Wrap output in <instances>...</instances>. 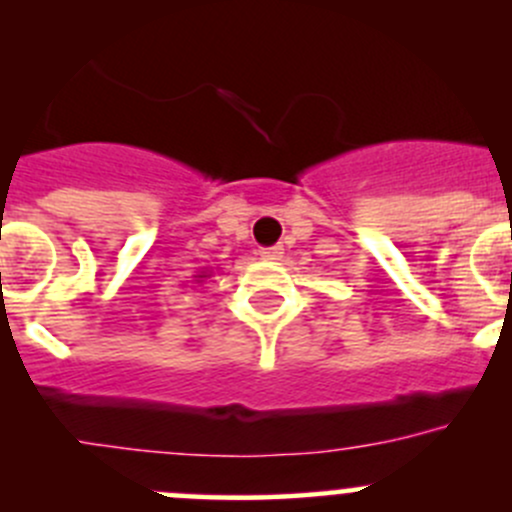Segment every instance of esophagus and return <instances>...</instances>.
Here are the masks:
<instances>
[{
  "mask_svg": "<svg viewBox=\"0 0 512 512\" xmlns=\"http://www.w3.org/2000/svg\"><path fill=\"white\" fill-rule=\"evenodd\" d=\"M282 255H285V252H282V245L265 247V250H260V257H262V260H267V262H277Z\"/></svg>",
  "mask_w": 512,
  "mask_h": 512,
  "instance_id": "obj_1",
  "label": "esophagus"
}]
</instances>
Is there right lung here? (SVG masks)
I'll return each mask as SVG.
<instances>
[{
    "label": "right lung",
    "mask_w": 512,
    "mask_h": 512,
    "mask_svg": "<svg viewBox=\"0 0 512 512\" xmlns=\"http://www.w3.org/2000/svg\"><path fill=\"white\" fill-rule=\"evenodd\" d=\"M208 277H210V270H203L200 275H195V282H203V280H208Z\"/></svg>",
    "instance_id": "1"
}]
</instances>
